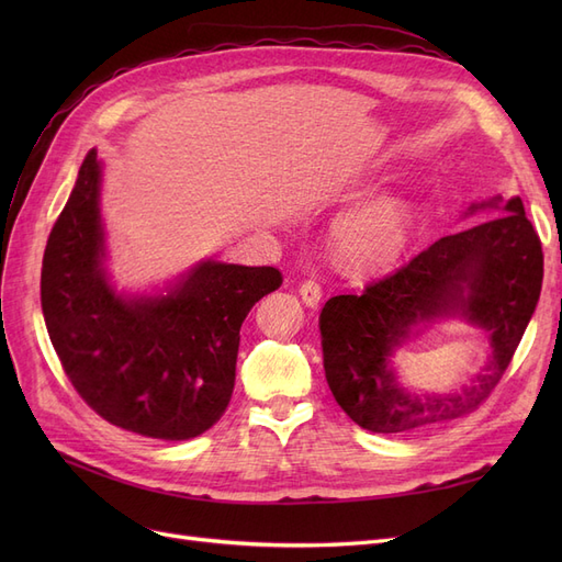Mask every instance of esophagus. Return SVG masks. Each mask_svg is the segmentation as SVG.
Masks as SVG:
<instances>
[{"label": "esophagus", "instance_id": "34e87169", "mask_svg": "<svg viewBox=\"0 0 562 562\" xmlns=\"http://www.w3.org/2000/svg\"><path fill=\"white\" fill-rule=\"evenodd\" d=\"M300 295H302V302L307 304V307H318V302H321V285H318L314 279L302 281Z\"/></svg>", "mask_w": 562, "mask_h": 562}]
</instances>
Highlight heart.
Returning <instances> with one entry per match:
<instances>
[{"mask_svg":"<svg viewBox=\"0 0 562 562\" xmlns=\"http://www.w3.org/2000/svg\"><path fill=\"white\" fill-rule=\"evenodd\" d=\"M413 209L403 196L372 199L337 220L335 241L339 252L359 267H384L394 262L407 244Z\"/></svg>","mask_w":562,"mask_h":562,"instance_id":"1","label":"heart"}]
</instances>
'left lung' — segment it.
<instances>
[{
  "label": "left lung",
  "mask_w": 562,
  "mask_h": 562,
  "mask_svg": "<svg viewBox=\"0 0 562 562\" xmlns=\"http://www.w3.org/2000/svg\"><path fill=\"white\" fill-rule=\"evenodd\" d=\"M499 206V196L469 209ZM504 215L443 236L359 295H335L321 316L323 368L337 405L375 434L415 431L473 413L495 391L530 323L543 279L539 234L520 196ZM464 315L491 330L493 361L462 395H405L387 356L422 319Z\"/></svg>",
  "instance_id": "left-lung-1"
}]
</instances>
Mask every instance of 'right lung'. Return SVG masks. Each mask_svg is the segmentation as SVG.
<instances>
[{
    "instance_id": "right-lung-1",
    "label": "right lung",
    "mask_w": 562,
    "mask_h": 562,
    "mask_svg": "<svg viewBox=\"0 0 562 562\" xmlns=\"http://www.w3.org/2000/svg\"><path fill=\"white\" fill-rule=\"evenodd\" d=\"M100 164L83 159L48 234L42 312L67 380L91 411L126 431L187 440L227 411L239 330L283 283L277 267L201 262L171 293L124 300L103 269Z\"/></svg>"
}]
</instances>
